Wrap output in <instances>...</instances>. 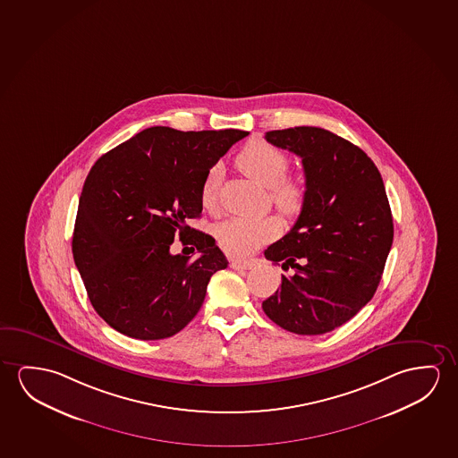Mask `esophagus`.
<instances>
[{
  "label": "esophagus",
  "instance_id": "34e87169",
  "mask_svg": "<svg viewBox=\"0 0 458 458\" xmlns=\"http://www.w3.org/2000/svg\"><path fill=\"white\" fill-rule=\"evenodd\" d=\"M230 267L233 269H236V271H240V269H250V267H254V261L252 260H232L230 261Z\"/></svg>",
  "mask_w": 458,
  "mask_h": 458
}]
</instances>
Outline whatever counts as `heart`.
<instances>
[{
  "label": "heart",
  "instance_id": "1",
  "mask_svg": "<svg viewBox=\"0 0 458 458\" xmlns=\"http://www.w3.org/2000/svg\"><path fill=\"white\" fill-rule=\"evenodd\" d=\"M236 165L242 174L269 191L271 203L285 217L295 218L303 211L308 189L303 179L285 176L289 158L279 148L265 141L247 142L236 157ZM218 174L212 168L201 185V204L209 212L218 211ZM281 233V222L275 216L260 218L233 217L218 226L216 236L224 250L234 257H247L260 249L267 241Z\"/></svg>",
  "mask_w": 458,
  "mask_h": 458
}]
</instances>
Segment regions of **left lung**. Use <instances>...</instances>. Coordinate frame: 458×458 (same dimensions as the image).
<instances>
[{"label": "left lung", "instance_id": "obj_1", "mask_svg": "<svg viewBox=\"0 0 458 458\" xmlns=\"http://www.w3.org/2000/svg\"><path fill=\"white\" fill-rule=\"evenodd\" d=\"M265 140L301 157L308 199L293 228L265 250L289 276L261 308L284 330L324 335L377 290L394 242L386 187L361 148L324 128L275 130Z\"/></svg>", "mask_w": 458, "mask_h": 458}]
</instances>
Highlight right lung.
<instances>
[{"mask_svg":"<svg viewBox=\"0 0 458 458\" xmlns=\"http://www.w3.org/2000/svg\"><path fill=\"white\" fill-rule=\"evenodd\" d=\"M241 130L150 127L93 165L79 199L72 257L93 310L130 338H169L197 316L211 276L228 267L216 240L187 225L201 185ZM179 235L199 257L173 256Z\"/></svg>","mask_w":458,"mask_h":458,"instance_id":"1","label":"right lung"}]
</instances>
